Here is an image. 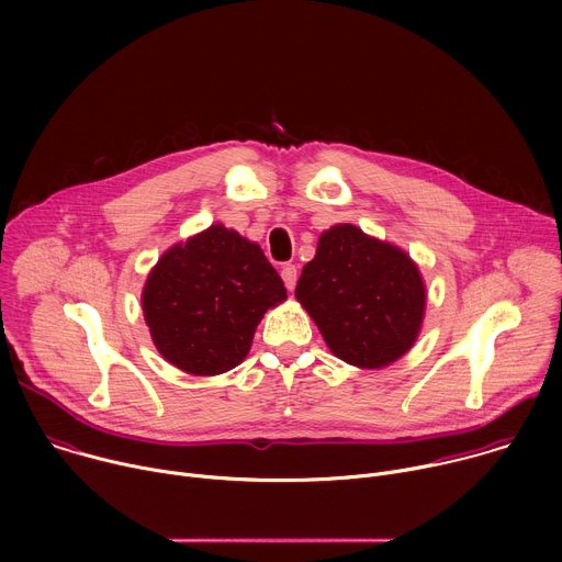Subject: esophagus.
I'll use <instances>...</instances> for the list:
<instances>
[{
	"label": "esophagus",
	"instance_id": "34e87169",
	"mask_svg": "<svg viewBox=\"0 0 562 562\" xmlns=\"http://www.w3.org/2000/svg\"><path fill=\"white\" fill-rule=\"evenodd\" d=\"M280 273H282L284 286H286L289 291H293V289H295V282H297V267H295V265H284Z\"/></svg>",
	"mask_w": 562,
	"mask_h": 562
}]
</instances>
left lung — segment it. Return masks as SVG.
I'll return each mask as SVG.
<instances>
[{"mask_svg":"<svg viewBox=\"0 0 562 562\" xmlns=\"http://www.w3.org/2000/svg\"><path fill=\"white\" fill-rule=\"evenodd\" d=\"M295 297L331 353L360 369L403 358L420 336L427 308V286L409 254L353 224L319 235Z\"/></svg>","mask_w":562,"mask_h":562,"instance_id":"1","label":"left lung"}]
</instances>
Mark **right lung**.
Listing matches in <instances>:
<instances>
[{"instance_id":"obj_1","label":"right lung","mask_w":562,"mask_h":562,"mask_svg":"<svg viewBox=\"0 0 562 562\" xmlns=\"http://www.w3.org/2000/svg\"><path fill=\"white\" fill-rule=\"evenodd\" d=\"M286 300L258 243L224 224L162 254L142 289V311L159 356L191 375L243 362L265 313Z\"/></svg>"}]
</instances>
